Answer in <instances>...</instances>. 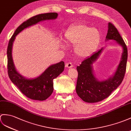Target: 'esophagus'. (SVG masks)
<instances>
[{
  "label": "esophagus",
  "mask_w": 131,
  "mask_h": 131,
  "mask_svg": "<svg viewBox=\"0 0 131 131\" xmlns=\"http://www.w3.org/2000/svg\"><path fill=\"white\" fill-rule=\"evenodd\" d=\"M66 68H71L73 67V64H72L71 63L68 62V63H66Z\"/></svg>",
  "instance_id": "34e87169"
}]
</instances>
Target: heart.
<instances>
[{
  "mask_svg": "<svg viewBox=\"0 0 131 131\" xmlns=\"http://www.w3.org/2000/svg\"><path fill=\"white\" fill-rule=\"evenodd\" d=\"M66 43L75 46L77 55L82 58L90 56L97 50L101 41V34L98 29L85 24L72 25L64 34Z\"/></svg>",
  "mask_w": 131,
  "mask_h": 131,
  "instance_id": "b5f03b06",
  "label": "heart"
}]
</instances>
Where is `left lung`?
<instances>
[{
	"instance_id": "1",
	"label": "left lung",
	"mask_w": 131,
	"mask_h": 131,
	"mask_svg": "<svg viewBox=\"0 0 131 131\" xmlns=\"http://www.w3.org/2000/svg\"><path fill=\"white\" fill-rule=\"evenodd\" d=\"M106 41L113 40L122 48L119 64L113 74L105 80H99L95 76L93 64L102 52L103 48L84 59L77 67L78 73L76 92L82 100L87 103H95L104 100L118 87L126 73L127 61V48L116 28L109 23Z\"/></svg>"
}]
</instances>
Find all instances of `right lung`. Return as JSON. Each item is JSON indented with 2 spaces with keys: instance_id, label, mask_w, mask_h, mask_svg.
Returning a JSON list of instances; mask_svg holds the SVG:
<instances>
[{
  "instance_id": "obj_1",
  "label": "right lung",
  "mask_w": 131,
  "mask_h": 131,
  "mask_svg": "<svg viewBox=\"0 0 131 131\" xmlns=\"http://www.w3.org/2000/svg\"><path fill=\"white\" fill-rule=\"evenodd\" d=\"M57 13H48L34 16L23 22L15 30L9 41L7 48L8 73L11 81L22 93L33 100L44 101L53 92V79L63 72L64 62L61 61L53 64L47 68L39 76L34 78H27L16 69L12 57V49L15 37L25 29L46 20H54L58 17Z\"/></svg>"
}]
</instances>
